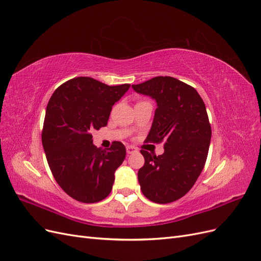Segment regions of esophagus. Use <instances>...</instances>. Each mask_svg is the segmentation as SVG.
<instances>
[{
  "instance_id": "1",
  "label": "esophagus",
  "mask_w": 261,
  "mask_h": 261,
  "mask_svg": "<svg viewBox=\"0 0 261 261\" xmlns=\"http://www.w3.org/2000/svg\"><path fill=\"white\" fill-rule=\"evenodd\" d=\"M136 151H137V150H136L135 147H133V146H127V147H126V152H127L128 154H132V153L136 152Z\"/></svg>"
}]
</instances>
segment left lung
Segmentation results:
<instances>
[{
    "instance_id": "8db88e82",
    "label": "left lung",
    "mask_w": 261,
    "mask_h": 261,
    "mask_svg": "<svg viewBox=\"0 0 261 261\" xmlns=\"http://www.w3.org/2000/svg\"><path fill=\"white\" fill-rule=\"evenodd\" d=\"M132 87L156 102L146 143H164L158 156L140 150L145 158L138 171L140 189L153 202H173L189 192L206 163L211 139L206 106L192 86L170 76Z\"/></svg>"
}]
</instances>
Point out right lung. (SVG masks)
I'll use <instances>...</instances> for the list:
<instances>
[{
	"label": "right lung",
	"mask_w": 261,
	"mask_h": 261,
	"mask_svg": "<svg viewBox=\"0 0 261 261\" xmlns=\"http://www.w3.org/2000/svg\"><path fill=\"white\" fill-rule=\"evenodd\" d=\"M129 87L76 77L61 85L49 100L42 146L55 180L77 201L98 202L112 191L114 173L126 155L125 146L113 141L107 150L97 148L91 132L108 124L112 107Z\"/></svg>",
	"instance_id": "1"
}]
</instances>
